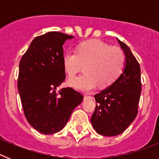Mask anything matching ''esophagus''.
<instances>
[{"label": "esophagus", "instance_id": "34e87169", "mask_svg": "<svg viewBox=\"0 0 159 159\" xmlns=\"http://www.w3.org/2000/svg\"><path fill=\"white\" fill-rule=\"evenodd\" d=\"M92 97L90 95H84V99H92Z\"/></svg>", "mask_w": 159, "mask_h": 159}]
</instances>
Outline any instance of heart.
<instances>
[{"label": "heart", "mask_w": 159, "mask_h": 159, "mask_svg": "<svg viewBox=\"0 0 159 159\" xmlns=\"http://www.w3.org/2000/svg\"><path fill=\"white\" fill-rule=\"evenodd\" d=\"M124 54L119 48L111 47L106 42L92 39L79 43L75 52L67 51L62 57L66 73L74 76L84 65L85 73L71 78L68 84L82 92H91L98 84L109 86L121 74Z\"/></svg>", "instance_id": "heart-1"}]
</instances>
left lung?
I'll use <instances>...</instances> for the list:
<instances>
[{
	"label": "left lung",
	"instance_id": "1",
	"mask_svg": "<svg viewBox=\"0 0 159 159\" xmlns=\"http://www.w3.org/2000/svg\"><path fill=\"white\" fill-rule=\"evenodd\" d=\"M118 42L126 57L124 70L113 84L95 95L97 103L91 119L95 131L103 136L118 135L130 126L137 116L141 94L139 64L130 48Z\"/></svg>",
	"mask_w": 159,
	"mask_h": 159
}]
</instances>
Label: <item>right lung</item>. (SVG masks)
<instances>
[{
  "instance_id": "add662e5",
  "label": "right lung",
  "mask_w": 159,
  "mask_h": 159,
  "mask_svg": "<svg viewBox=\"0 0 159 159\" xmlns=\"http://www.w3.org/2000/svg\"><path fill=\"white\" fill-rule=\"evenodd\" d=\"M74 36L49 32L32 40L19 64L17 88L29 124L44 134L62 130L84 96L71 88H57L65 80L63 45Z\"/></svg>"
}]
</instances>
